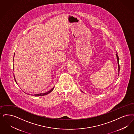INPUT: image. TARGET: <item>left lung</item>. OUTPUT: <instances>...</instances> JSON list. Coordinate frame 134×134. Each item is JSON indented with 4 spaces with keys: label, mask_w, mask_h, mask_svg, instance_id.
I'll list each match as a JSON object with an SVG mask.
<instances>
[{
    "label": "left lung",
    "mask_w": 134,
    "mask_h": 134,
    "mask_svg": "<svg viewBox=\"0 0 134 134\" xmlns=\"http://www.w3.org/2000/svg\"><path fill=\"white\" fill-rule=\"evenodd\" d=\"M116 58H117V61H118V68H119V72H120V64H119V57L118 55V54H116Z\"/></svg>",
    "instance_id": "8db88e82"
}]
</instances>
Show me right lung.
I'll use <instances>...</instances> for the list:
<instances>
[{
    "mask_svg": "<svg viewBox=\"0 0 134 134\" xmlns=\"http://www.w3.org/2000/svg\"><path fill=\"white\" fill-rule=\"evenodd\" d=\"M14 78L15 79V77H14ZM15 80V82H16V80H15V79H14ZM54 87H53L52 88L50 91H48V92H46V93H38V94H35L34 96H35V97H37V96H45V95H47V94L48 93H50L51 92H52V90H53V88H54Z\"/></svg>",
    "mask_w": 134,
    "mask_h": 134,
    "instance_id": "obj_1",
    "label": "right lung"
}]
</instances>
